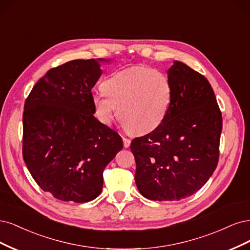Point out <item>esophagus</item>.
Returning a JSON list of instances; mask_svg holds the SVG:
<instances>
[{
	"mask_svg": "<svg viewBox=\"0 0 250 250\" xmlns=\"http://www.w3.org/2000/svg\"><path fill=\"white\" fill-rule=\"evenodd\" d=\"M123 141H124V146H125V148H127L128 146H131V140H130V139H127V138H123Z\"/></svg>",
	"mask_w": 250,
	"mask_h": 250,
	"instance_id": "34e87169",
	"label": "esophagus"
}]
</instances>
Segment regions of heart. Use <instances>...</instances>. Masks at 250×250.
<instances>
[{"instance_id":"obj_1","label":"heart","mask_w":250,"mask_h":250,"mask_svg":"<svg viewBox=\"0 0 250 250\" xmlns=\"http://www.w3.org/2000/svg\"><path fill=\"white\" fill-rule=\"evenodd\" d=\"M101 93L93 96L99 118L110 124L118 110V119L127 132L150 133L164 122L172 101L168 77L159 70L135 65L104 80Z\"/></svg>"}]
</instances>
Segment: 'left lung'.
I'll use <instances>...</instances> for the list:
<instances>
[{
  "label": "left lung",
  "instance_id": "obj_1",
  "mask_svg": "<svg viewBox=\"0 0 250 250\" xmlns=\"http://www.w3.org/2000/svg\"><path fill=\"white\" fill-rule=\"evenodd\" d=\"M172 101L156 130L133 139L135 182L151 200H181L211 178L219 159L222 116L208 80L181 61L167 70Z\"/></svg>",
  "mask_w": 250,
  "mask_h": 250
}]
</instances>
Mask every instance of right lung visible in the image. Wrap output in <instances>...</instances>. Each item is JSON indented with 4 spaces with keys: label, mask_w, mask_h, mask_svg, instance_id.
Listing matches in <instances>:
<instances>
[{
    "label": "right lung",
    "mask_w": 250,
    "mask_h": 250,
    "mask_svg": "<svg viewBox=\"0 0 250 250\" xmlns=\"http://www.w3.org/2000/svg\"><path fill=\"white\" fill-rule=\"evenodd\" d=\"M72 60L50 69L31 90L22 115V157L43 191L57 199L87 203L103 189V171L123 139L100 123L91 89L101 62Z\"/></svg>",
    "instance_id": "add662e5"
}]
</instances>
